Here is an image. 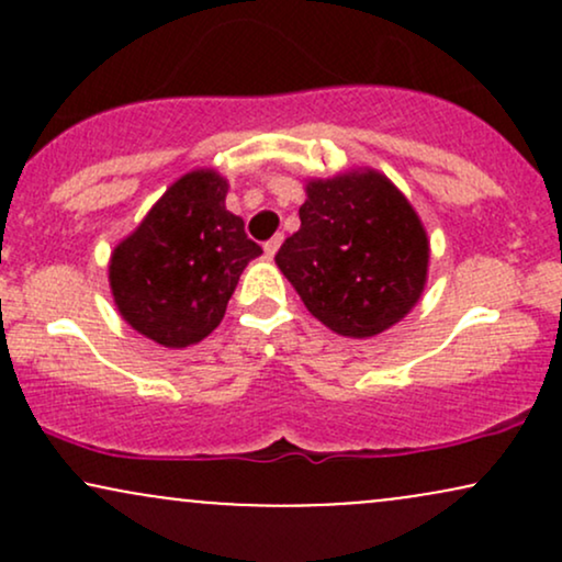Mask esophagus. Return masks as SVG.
<instances>
[{"label": "esophagus", "mask_w": 562, "mask_h": 562, "mask_svg": "<svg viewBox=\"0 0 562 562\" xmlns=\"http://www.w3.org/2000/svg\"><path fill=\"white\" fill-rule=\"evenodd\" d=\"M280 245H282V235H274L272 240L263 243V254H267V256H274L277 250H280Z\"/></svg>", "instance_id": "obj_1"}]
</instances>
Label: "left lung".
Listing matches in <instances>:
<instances>
[{
    "instance_id": "obj_1",
    "label": "left lung",
    "mask_w": 562,
    "mask_h": 562,
    "mask_svg": "<svg viewBox=\"0 0 562 562\" xmlns=\"http://www.w3.org/2000/svg\"><path fill=\"white\" fill-rule=\"evenodd\" d=\"M301 229L274 261L303 306L346 338L389 330L420 301L430 245L420 216L375 169L308 179Z\"/></svg>"
}]
</instances>
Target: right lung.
I'll return each instance as SVG.
<instances>
[{
  "label": "right lung",
  "mask_w": 562,
  "mask_h": 562,
  "mask_svg": "<svg viewBox=\"0 0 562 562\" xmlns=\"http://www.w3.org/2000/svg\"><path fill=\"white\" fill-rule=\"evenodd\" d=\"M227 187L214 169L184 173L115 245L108 280L119 314L160 346L184 348L214 333L243 269L261 256L224 205Z\"/></svg>",
  "instance_id": "add662e5"
}]
</instances>
